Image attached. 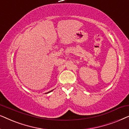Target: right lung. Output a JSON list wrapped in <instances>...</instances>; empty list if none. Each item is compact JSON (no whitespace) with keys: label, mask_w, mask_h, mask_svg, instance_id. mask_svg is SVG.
I'll use <instances>...</instances> for the list:
<instances>
[{"label":"right lung","mask_w":129,"mask_h":129,"mask_svg":"<svg viewBox=\"0 0 129 129\" xmlns=\"http://www.w3.org/2000/svg\"><path fill=\"white\" fill-rule=\"evenodd\" d=\"M53 90H51V91H49V92H47V93H46L47 94V93H50V92H51V91H52Z\"/></svg>","instance_id":"obj_1"}]
</instances>
